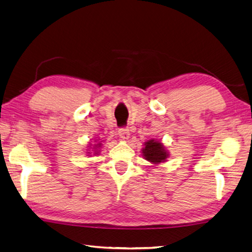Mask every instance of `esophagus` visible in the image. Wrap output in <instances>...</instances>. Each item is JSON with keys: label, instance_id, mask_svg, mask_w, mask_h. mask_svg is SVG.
I'll return each mask as SVG.
<instances>
[{"label": "esophagus", "instance_id": "1", "mask_svg": "<svg viewBox=\"0 0 252 252\" xmlns=\"http://www.w3.org/2000/svg\"><path fill=\"white\" fill-rule=\"evenodd\" d=\"M119 136L122 138V139H128V138H129V136H130V132H129V130L127 129V128H123V129H120L119 130Z\"/></svg>", "mask_w": 252, "mask_h": 252}]
</instances>
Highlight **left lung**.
<instances>
[{
  "instance_id": "1",
  "label": "left lung",
  "mask_w": 252,
  "mask_h": 252,
  "mask_svg": "<svg viewBox=\"0 0 252 252\" xmlns=\"http://www.w3.org/2000/svg\"><path fill=\"white\" fill-rule=\"evenodd\" d=\"M141 155L152 165H160L162 163H165L169 158V152L165 145L157 139H149L143 142Z\"/></svg>"
}]
</instances>
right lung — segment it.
<instances>
[{"label":"right lung","instance_id":"right-lung-1","mask_svg":"<svg viewBox=\"0 0 252 252\" xmlns=\"http://www.w3.org/2000/svg\"><path fill=\"white\" fill-rule=\"evenodd\" d=\"M94 145H92V143H89V146H87L86 149V153L88 155L89 157L91 156H99V153L101 152V148L103 146V140L101 139H95L94 140Z\"/></svg>","mask_w":252,"mask_h":252}]
</instances>
